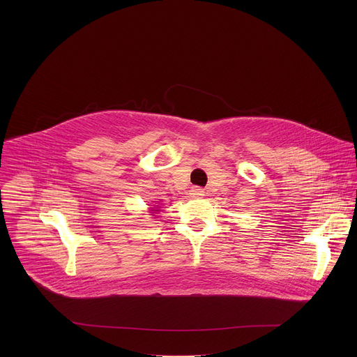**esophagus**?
Masks as SVG:
<instances>
[{"label": "esophagus", "mask_w": 357, "mask_h": 357, "mask_svg": "<svg viewBox=\"0 0 357 357\" xmlns=\"http://www.w3.org/2000/svg\"><path fill=\"white\" fill-rule=\"evenodd\" d=\"M203 189H200V188H197V186H195V188H192L190 189V195L193 196V197H200V196H203Z\"/></svg>", "instance_id": "obj_1"}]
</instances>
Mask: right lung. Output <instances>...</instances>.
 <instances>
[{"label": "right lung", "instance_id": "right-lung-1", "mask_svg": "<svg viewBox=\"0 0 357 357\" xmlns=\"http://www.w3.org/2000/svg\"><path fill=\"white\" fill-rule=\"evenodd\" d=\"M158 212H160L158 206H155V205H154V206H152V208H151V212H149V213H158ZM152 216H154V215H152Z\"/></svg>", "mask_w": 357, "mask_h": 357}]
</instances>
